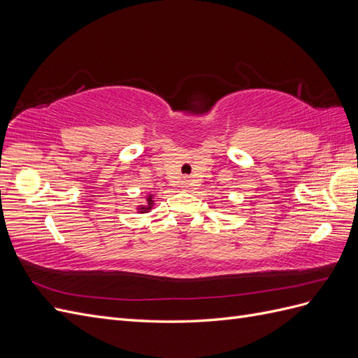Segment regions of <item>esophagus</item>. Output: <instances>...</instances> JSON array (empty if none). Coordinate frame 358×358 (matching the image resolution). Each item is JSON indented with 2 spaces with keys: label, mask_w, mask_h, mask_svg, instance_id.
I'll return each instance as SVG.
<instances>
[{
  "label": "esophagus",
  "mask_w": 358,
  "mask_h": 358,
  "mask_svg": "<svg viewBox=\"0 0 358 358\" xmlns=\"http://www.w3.org/2000/svg\"><path fill=\"white\" fill-rule=\"evenodd\" d=\"M180 187L183 188V189H191V187H192V182L189 180V179H182V182H180Z\"/></svg>",
  "instance_id": "obj_1"
}]
</instances>
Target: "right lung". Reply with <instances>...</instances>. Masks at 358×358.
I'll list each match as a JSON object with an SVG mask.
<instances>
[{"instance_id":"right-lung-1","label":"right lung","mask_w":358,"mask_h":358,"mask_svg":"<svg viewBox=\"0 0 358 358\" xmlns=\"http://www.w3.org/2000/svg\"><path fill=\"white\" fill-rule=\"evenodd\" d=\"M148 206H149V208H142V210H143V212L149 210V209H150V206H152V199H150V197L148 199Z\"/></svg>"}]
</instances>
